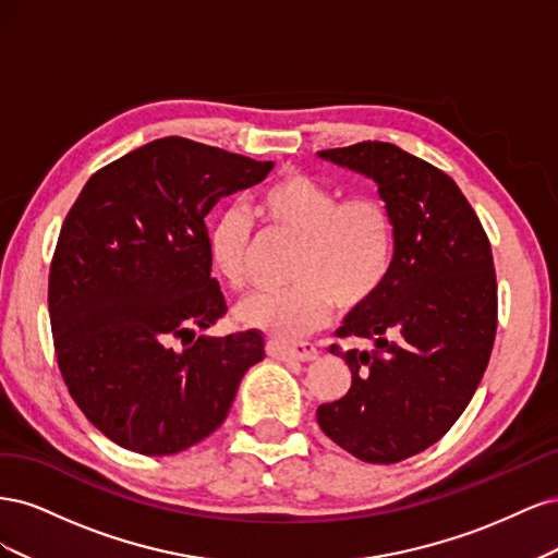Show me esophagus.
I'll return each mask as SVG.
<instances>
[{"mask_svg": "<svg viewBox=\"0 0 558 558\" xmlns=\"http://www.w3.org/2000/svg\"><path fill=\"white\" fill-rule=\"evenodd\" d=\"M267 356L281 359V361H302L312 363L318 359V349L310 342H298V344H286V342H269L267 344Z\"/></svg>", "mask_w": 558, "mask_h": 558, "instance_id": "34e87169", "label": "esophagus"}]
</instances>
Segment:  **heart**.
<instances>
[{
    "instance_id": "1",
    "label": "heart",
    "mask_w": 558,
    "mask_h": 558,
    "mask_svg": "<svg viewBox=\"0 0 558 558\" xmlns=\"http://www.w3.org/2000/svg\"><path fill=\"white\" fill-rule=\"evenodd\" d=\"M256 211L277 234L300 240L293 289L260 293L240 307V320L277 342L324 328L335 305L353 312L373 300L393 265V218L373 195L340 193L302 172H289L258 195ZM256 230L242 209H228L209 230V258L232 289L248 283Z\"/></svg>"
}]
</instances>
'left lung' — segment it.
Returning a JSON list of instances; mask_svg holds the SVG:
<instances>
[{"instance_id": "1", "label": "left lung", "mask_w": 558, "mask_h": 558, "mask_svg": "<svg viewBox=\"0 0 558 558\" xmlns=\"http://www.w3.org/2000/svg\"><path fill=\"white\" fill-rule=\"evenodd\" d=\"M318 158L377 183L393 218V265L381 291L337 328L375 349L330 347L351 388L320 404L316 421L356 459L398 463L440 440L484 377L498 326L492 244L453 179L396 144Z\"/></svg>"}]
</instances>
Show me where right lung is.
<instances>
[{"instance_id": "add662e5", "label": "right lung", "mask_w": 558, "mask_h": 558, "mask_svg": "<svg viewBox=\"0 0 558 558\" xmlns=\"http://www.w3.org/2000/svg\"><path fill=\"white\" fill-rule=\"evenodd\" d=\"M272 167L162 137L83 185L50 263L48 314L62 379L111 442L146 456L197 445L265 359L258 330L199 332L226 314L205 218Z\"/></svg>"}]
</instances>
